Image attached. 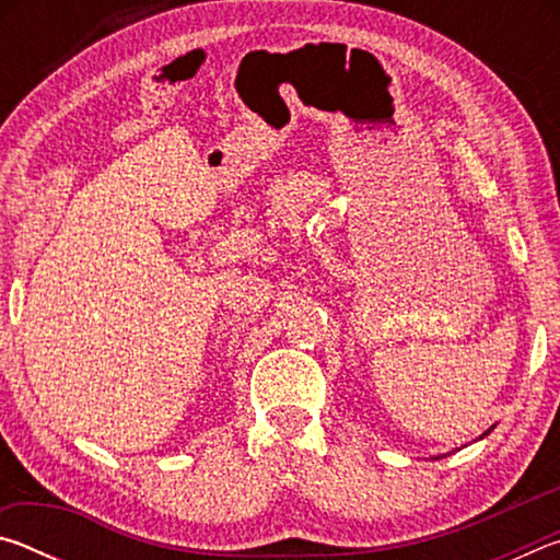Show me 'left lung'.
<instances>
[{"instance_id":"obj_1","label":"left lung","mask_w":560,"mask_h":560,"mask_svg":"<svg viewBox=\"0 0 560 560\" xmlns=\"http://www.w3.org/2000/svg\"><path fill=\"white\" fill-rule=\"evenodd\" d=\"M489 432H491V430H487V432H485V434H489ZM434 459H442V457H434Z\"/></svg>"}]
</instances>
